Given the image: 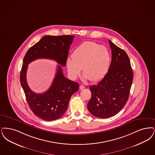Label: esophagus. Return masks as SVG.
Here are the masks:
<instances>
[{
	"label": "esophagus",
	"mask_w": 155,
	"mask_h": 155,
	"mask_svg": "<svg viewBox=\"0 0 155 155\" xmlns=\"http://www.w3.org/2000/svg\"><path fill=\"white\" fill-rule=\"evenodd\" d=\"M85 87L84 85H81L80 86V89L82 90V89H84Z\"/></svg>",
	"instance_id": "1"
}]
</instances>
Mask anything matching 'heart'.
<instances>
[{
  "label": "heart",
  "instance_id": "b5f03b06",
  "mask_svg": "<svg viewBox=\"0 0 155 155\" xmlns=\"http://www.w3.org/2000/svg\"><path fill=\"white\" fill-rule=\"evenodd\" d=\"M111 62V54L105 47L92 41H86L74 51L72 58L67 59L66 66L73 79L80 74L83 68L85 78L96 81L107 74Z\"/></svg>",
  "mask_w": 155,
  "mask_h": 155
}]
</instances>
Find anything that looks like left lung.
I'll list each match as a JSON object with an SVG mask.
<instances>
[{
  "label": "left lung",
  "mask_w": 155,
  "mask_h": 155,
  "mask_svg": "<svg viewBox=\"0 0 155 155\" xmlns=\"http://www.w3.org/2000/svg\"><path fill=\"white\" fill-rule=\"evenodd\" d=\"M112 58L108 73L97 84L89 87L91 99L87 109L94 116L110 118L127 103L133 79L130 59L124 50L109 40Z\"/></svg>",
  "instance_id": "1"
}]
</instances>
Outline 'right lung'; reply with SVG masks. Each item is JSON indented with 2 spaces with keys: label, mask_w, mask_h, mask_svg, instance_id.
<instances>
[{
  "label": "right lung",
  "mask_w": 155,
  "mask_h": 155,
  "mask_svg": "<svg viewBox=\"0 0 155 155\" xmlns=\"http://www.w3.org/2000/svg\"><path fill=\"white\" fill-rule=\"evenodd\" d=\"M74 36H45L31 47L25 54L20 74V82L26 99L32 112L38 118L47 121L55 120L62 117L66 111L71 96L77 92L79 84L69 80L63 74L68 50ZM55 60L58 65L56 77L50 88L43 94L33 93L26 81L27 65L37 58Z\"/></svg>",
  "instance_id": "add662e5"
}]
</instances>
